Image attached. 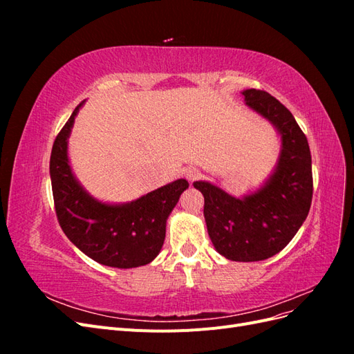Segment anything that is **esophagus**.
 <instances>
[{
    "label": "esophagus",
    "mask_w": 354,
    "mask_h": 354,
    "mask_svg": "<svg viewBox=\"0 0 354 354\" xmlns=\"http://www.w3.org/2000/svg\"><path fill=\"white\" fill-rule=\"evenodd\" d=\"M183 174L189 181H195L201 176V171L196 167H187L183 169Z\"/></svg>",
    "instance_id": "1"
}]
</instances>
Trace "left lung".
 Segmentation results:
<instances>
[{"mask_svg":"<svg viewBox=\"0 0 354 354\" xmlns=\"http://www.w3.org/2000/svg\"><path fill=\"white\" fill-rule=\"evenodd\" d=\"M251 111L281 136L277 162L264 183L236 198L209 181H195L214 248L232 261H261L282 251L303 226L313 196L312 155L295 118L269 93L242 91Z\"/></svg>","mask_w":354,"mask_h":354,"instance_id":"1","label":"left lung"}]
</instances>
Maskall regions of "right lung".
<instances>
[{
	"instance_id": "1",
	"label": "right lung",
	"mask_w": 354,
	"mask_h": 354,
	"mask_svg": "<svg viewBox=\"0 0 354 354\" xmlns=\"http://www.w3.org/2000/svg\"><path fill=\"white\" fill-rule=\"evenodd\" d=\"M81 102L57 134L50 156V177L57 220L68 239L103 266L133 269L149 264L160 252L167 218L189 187L178 178L125 203H108L91 196L75 177L68 140Z\"/></svg>"
}]
</instances>
